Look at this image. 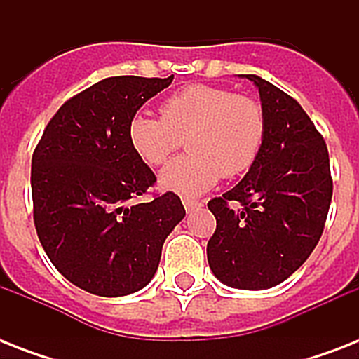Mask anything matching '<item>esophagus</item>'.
Returning <instances> with one entry per match:
<instances>
[{
	"instance_id": "obj_1",
	"label": "esophagus",
	"mask_w": 359,
	"mask_h": 359,
	"mask_svg": "<svg viewBox=\"0 0 359 359\" xmlns=\"http://www.w3.org/2000/svg\"><path fill=\"white\" fill-rule=\"evenodd\" d=\"M182 205H184L186 212H188V214L194 212L196 208L203 207L201 201H197V199H190V197H182Z\"/></svg>"
}]
</instances>
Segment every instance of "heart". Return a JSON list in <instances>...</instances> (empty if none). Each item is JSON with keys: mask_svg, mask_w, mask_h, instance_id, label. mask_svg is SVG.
I'll return each mask as SVG.
<instances>
[{"mask_svg": "<svg viewBox=\"0 0 359 359\" xmlns=\"http://www.w3.org/2000/svg\"><path fill=\"white\" fill-rule=\"evenodd\" d=\"M162 119L135 114L128 123L132 151L149 165H162L188 143V154L160 171L163 190L197 196L212 188L222 175L235 177L255 162L264 137L261 106L227 89L188 86L160 106Z\"/></svg>", "mask_w": 359, "mask_h": 359, "instance_id": "b5f03b06", "label": "heart"}]
</instances>
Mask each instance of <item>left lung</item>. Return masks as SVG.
Segmentation results:
<instances>
[{
	"instance_id": "left-lung-1",
	"label": "left lung",
	"mask_w": 359,
	"mask_h": 359,
	"mask_svg": "<svg viewBox=\"0 0 359 359\" xmlns=\"http://www.w3.org/2000/svg\"><path fill=\"white\" fill-rule=\"evenodd\" d=\"M264 137L250 171L208 201L216 231L208 266L227 287L264 290L292 276L323 235L332 203L328 149L302 106L255 74Z\"/></svg>"
}]
</instances>
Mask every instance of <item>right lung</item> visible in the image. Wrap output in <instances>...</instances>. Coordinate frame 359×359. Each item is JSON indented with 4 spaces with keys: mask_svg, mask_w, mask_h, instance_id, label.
Returning a JSON list of instances; mask_svg holds the SVG:
<instances>
[{
    "mask_svg": "<svg viewBox=\"0 0 359 359\" xmlns=\"http://www.w3.org/2000/svg\"><path fill=\"white\" fill-rule=\"evenodd\" d=\"M169 78L114 76L53 115L31 160L36 235L70 283L106 298L151 283L162 245L186 216L180 197L143 196L156 177L128 141V123Z\"/></svg>",
    "mask_w": 359,
    "mask_h": 359,
    "instance_id": "right-lung-1",
    "label": "right lung"
}]
</instances>
